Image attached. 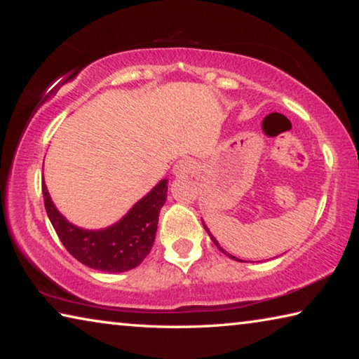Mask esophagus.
<instances>
[{
  "instance_id": "obj_1",
  "label": "esophagus",
  "mask_w": 359,
  "mask_h": 359,
  "mask_svg": "<svg viewBox=\"0 0 359 359\" xmlns=\"http://www.w3.org/2000/svg\"><path fill=\"white\" fill-rule=\"evenodd\" d=\"M193 169H194V161L190 160V158H185V160H179L177 163H175L172 172L175 177L187 179L188 175L193 172Z\"/></svg>"
}]
</instances>
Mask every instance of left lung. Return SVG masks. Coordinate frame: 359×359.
Wrapping results in <instances>:
<instances>
[{"label": "left lung", "mask_w": 359, "mask_h": 359, "mask_svg": "<svg viewBox=\"0 0 359 359\" xmlns=\"http://www.w3.org/2000/svg\"><path fill=\"white\" fill-rule=\"evenodd\" d=\"M203 226H204V229H205V231H208V234L210 236V239H212V241H214V244H215V245H217L218 248H220V250H222V252H223L224 255H228V257H229V258H233V259H236V261H242V259H238V258H236V257H233V255H229V253H226V252H224V250H223V248L220 247V244H218V242H217V239L214 238V236H212V234H210V231H209V228H208V226H205V223H204V222H203Z\"/></svg>", "instance_id": "left-lung-1"}]
</instances>
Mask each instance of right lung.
<instances>
[{
  "label": "right lung",
  "instance_id": "obj_1",
  "mask_svg": "<svg viewBox=\"0 0 359 359\" xmlns=\"http://www.w3.org/2000/svg\"><path fill=\"white\" fill-rule=\"evenodd\" d=\"M42 194L48 220L66 250L92 269L115 274L135 269L149 255L155 242L158 215L168 198V180L158 182L128 214L104 229H83L69 223L55 208L46 184H42Z\"/></svg>",
  "mask_w": 359,
  "mask_h": 359
}]
</instances>
